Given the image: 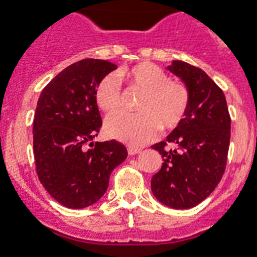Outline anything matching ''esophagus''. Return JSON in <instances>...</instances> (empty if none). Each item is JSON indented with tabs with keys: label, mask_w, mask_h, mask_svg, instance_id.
Segmentation results:
<instances>
[{
	"label": "esophagus",
	"mask_w": 257,
	"mask_h": 257,
	"mask_svg": "<svg viewBox=\"0 0 257 257\" xmlns=\"http://www.w3.org/2000/svg\"><path fill=\"white\" fill-rule=\"evenodd\" d=\"M141 149L140 148H135V147H129L128 148V153L131 155V156H133V155H137V153H140Z\"/></svg>",
	"instance_id": "obj_1"
}]
</instances>
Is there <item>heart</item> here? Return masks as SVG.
I'll return each instance as SVG.
<instances>
[{"mask_svg":"<svg viewBox=\"0 0 257 257\" xmlns=\"http://www.w3.org/2000/svg\"><path fill=\"white\" fill-rule=\"evenodd\" d=\"M121 80H126L135 88L144 92L137 114L118 113L105 121V132L109 137L129 145H143L155 139L159 126L173 129L183 121L189 104L187 86L171 81L164 70L152 62L137 65L118 72ZM94 101L105 113H114L121 108L122 92L116 74H108L97 84Z\"/></svg>","mask_w":257,"mask_h":257,"instance_id":"obj_1","label":"heart"}]
</instances>
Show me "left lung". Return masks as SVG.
I'll return each mask as SVG.
<instances>
[{
  "label": "left lung",
  "mask_w": 257,
  "mask_h": 257,
  "mask_svg": "<svg viewBox=\"0 0 257 257\" xmlns=\"http://www.w3.org/2000/svg\"><path fill=\"white\" fill-rule=\"evenodd\" d=\"M167 69L189 92L183 121L167 140L152 145L163 157V167L151 181L153 196L175 209L196 207L221 180L231 139V117L223 90L204 70L173 60ZM171 144L172 149H167Z\"/></svg>",
  "instance_id": "8db88e82"
}]
</instances>
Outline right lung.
<instances>
[{"instance_id":"1","label":"right lung","mask_w":257,"mask_h":257,"mask_svg":"<svg viewBox=\"0 0 257 257\" xmlns=\"http://www.w3.org/2000/svg\"><path fill=\"white\" fill-rule=\"evenodd\" d=\"M117 66L86 58L58 73L41 92L33 121L38 179L64 207L82 209L108 189L109 176L128 156L118 141H96L102 121L94 89ZM89 143L91 148L83 145Z\"/></svg>"}]
</instances>
